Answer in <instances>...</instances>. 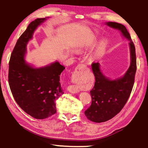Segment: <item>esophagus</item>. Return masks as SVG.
Segmentation results:
<instances>
[{
	"label": "esophagus",
	"mask_w": 148,
	"mask_h": 148,
	"mask_svg": "<svg viewBox=\"0 0 148 148\" xmlns=\"http://www.w3.org/2000/svg\"><path fill=\"white\" fill-rule=\"evenodd\" d=\"M85 67H86V66L83 64H80L76 67L73 74V77H74V79H76L77 81H79L82 79V77L84 76L83 74ZM69 90L70 92L76 93V92H78L79 91V87L77 85H72V86H69Z\"/></svg>",
	"instance_id": "34e87169"
}]
</instances>
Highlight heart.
<instances>
[{
    "mask_svg": "<svg viewBox=\"0 0 148 148\" xmlns=\"http://www.w3.org/2000/svg\"><path fill=\"white\" fill-rule=\"evenodd\" d=\"M104 43H102L100 44L99 47H98V49H97V51L95 52L94 55H95V56H98L99 54H100L101 53V52L103 51V49H104Z\"/></svg>",
    "mask_w": 148,
    "mask_h": 148,
    "instance_id": "heart-1",
    "label": "heart"
}]
</instances>
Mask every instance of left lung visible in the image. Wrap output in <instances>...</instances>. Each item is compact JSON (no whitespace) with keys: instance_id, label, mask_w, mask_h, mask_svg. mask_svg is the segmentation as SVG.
<instances>
[{"instance_id":"obj_1","label":"left lung","mask_w":148,"mask_h":148,"mask_svg":"<svg viewBox=\"0 0 148 148\" xmlns=\"http://www.w3.org/2000/svg\"><path fill=\"white\" fill-rule=\"evenodd\" d=\"M105 24L118 30L122 36L129 41L131 64L123 76L114 79H110L102 74L99 62L92 64L95 82L90 91L91 105L85 111V115L90 121L95 123L106 121L121 111L131 95L136 71L135 47L126 27L116 22H106Z\"/></svg>"}]
</instances>
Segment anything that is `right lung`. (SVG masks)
<instances>
[{
    "instance_id": "right-lung-1",
    "label": "right lung",
    "mask_w": 148,
    "mask_h": 148,
    "mask_svg": "<svg viewBox=\"0 0 148 148\" xmlns=\"http://www.w3.org/2000/svg\"><path fill=\"white\" fill-rule=\"evenodd\" d=\"M49 18L32 21L17 40L9 62L8 82L15 101L27 114L43 119L56 113V101L64 93L60 76L64 67L58 61L36 68L25 61L27 46L37 27Z\"/></svg>"
}]
</instances>
